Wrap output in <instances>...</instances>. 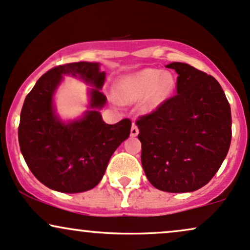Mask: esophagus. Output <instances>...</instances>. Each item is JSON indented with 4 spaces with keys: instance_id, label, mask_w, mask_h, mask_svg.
Returning a JSON list of instances; mask_svg holds the SVG:
<instances>
[{
    "instance_id": "obj_1",
    "label": "esophagus",
    "mask_w": 250,
    "mask_h": 250,
    "mask_svg": "<svg viewBox=\"0 0 250 250\" xmlns=\"http://www.w3.org/2000/svg\"><path fill=\"white\" fill-rule=\"evenodd\" d=\"M138 133H139V128H138V126L136 124H133L131 127V136L136 137L138 136Z\"/></svg>"
}]
</instances>
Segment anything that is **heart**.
I'll return each mask as SVG.
<instances>
[{
  "instance_id": "1",
  "label": "heart",
  "mask_w": 250,
  "mask_h": 250,
  "mask_svg": "<svg viewBox=\"0 0 250 250\" xmlns=\"http://www.w3.org/2000/svg\"><path fill=\"white\" fill-rule=\"evenodd\" d=\"M174 87V79L169 73H163L158 69H145L126 76L118 84V93L123 101L137 102L150 95L145 107L151 110L164 102Z\"/></svg>"
}]
</instances>
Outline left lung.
<instances>
[{
  "instance_id": "obj_1",
  "label": "left lung",
  "mask_w": 250,
  "mask_h": 250,
  "mask_svg": "<svg viewBox=\"0 0 250 250\" xmlns=\"http://www.w3.org/2000/svg\"><path fill=\"white\" fill-rule=\"evenodd\" d=\"M167 67L178 73L177 93L136 120L143 168L155 188L193 192L209 183L228 153L230 106L210 75L179 62Z\"/></svg>"
}]
</instances>
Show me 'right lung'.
<instances>
[{
    "label": "right lung",
    "mask_w": 250,
    "mask_h": 250,
    "mask_svg": "<svg viewBox=\"0 0 250 250\" xmlns=\"http://www.w3.org/2000/svg\"><path fill=\"white\" fill-rule=\"evenodd\" d=\"M62 74L79 75L95 86L91 90L93 110L69 125L62 123L52 107V96ZM104 81L105 72L99 71L98 63L63 64L44 73L25 97L19 126L21 152L32 174L49 188L81 193L96 187L111 155L130 136V119L105 124L97 111L106 103L99 91Z\"/></svg>",
    "instance_id": "add662e5"
}]
</instances>
